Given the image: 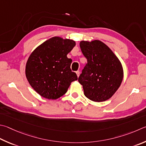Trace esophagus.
I'll return each instance as SVG.
<instances>
[{
  "instance_id": "obj_1",
  "label": "esophagus",
  "mask_w": 146,
  "mask_h": 146,
  "mask_svg": "<svg viewBox=\"0 0 146 146\" xmlns=\"http://www.w3.org/2000/svg\"><path fill=\"white\" fill-rule=\"evenodd\" d=\"M76 75H77V76H78V77L79 76V75H80V71H76Z\"/></svg>"
}]
</instances>
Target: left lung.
<instances>
[{"instance_id":"8db88e82","label":"left lung","mask_w":146,"mask_h":146,"mask_svg":"<svg viewBox=\"0 0 146 146\" xmlns=\"http://www.w3.org/2000/svg\"><path fill=\"white\" fill-rule=\"evenodd\" d=\"M80 46L87 60L78 78L84 95L95 102L110 99L123 81L124 72L121 61L112 50L100 40L81 41Z\"/></svg>"}]
</instances>
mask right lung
<instances>
[{
	"instance_id": "1",
	"label": "right lung",
	"mask_w": 146,
	"mask_h": 146,
	"mask_svg": "<svg viewBox=\"0 0 146 146\" xmlns=\"http://www.w3.org/2000/svg\"><path fill=\"white\" fill-rule=\"evenodd\" d=\"M75 41L55 36L43 42L31 53L25 66V75L34 91L44 98L56 100L67 92L71 83L77 80L67 57Z\"/></svg>"
}]
</instances>
